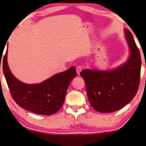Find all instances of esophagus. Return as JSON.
Returning a JSON list of instances; mask_svg holds the SVG:
<instances>
[{
  "mask_svg": "<svg viewBox=\"0 0 146 146\" xmlns=\"http://www.w3.org/2000/svg\"><path fill=\"white\" fill-rule=\"evenodd\" d=\"M81 70H82V67L81 66H78L77 68H76V73H77V74L78 75H80V72H81Z\"/></svg>",
  "mask_w": 146,
  "mask_h": 146,
  "instance_id": "esophagus-1",
  "label": "esophagus"
}]
</instances>
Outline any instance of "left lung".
<instances>
[{"mask_svg":"<svg viewBox=\"0 0 146 146\" xmlns=\"http://www.w3.org/2000/svg\"><path fill=\"white\" fill-rule=\"evenodd\" d=\"M124 33L130 52L124 64L112 70L85 69L80 72L90 103L99 112L120 110L133 99L138 90L141 54L131 32L124 29Z\"/></svg>","mask_w":146,"mask_h":146,"instance_id":"8db88e82","label":"left lung"}]
</instances>
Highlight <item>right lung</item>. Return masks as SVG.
Segmentation results:
<instances>
[{"mask_svg":"<svg viewBox=\"0 0 146 146\" xmlns=\"http://www.w3.org/2000/svg\"><path fill=\"white\" fill-rule=\"evenodd\" d=\"M7 55L8 49L3 60V70L15 102L25 110L35 114L51 115L57 112L64 104L69 84L76 76V67L72 66L41 83L27 84L17 80L12 74Z\"/></svg>","mask_w":146,"mask_h":146,"instance_id":"add662e5","label":"right lung"}]
</instances>
